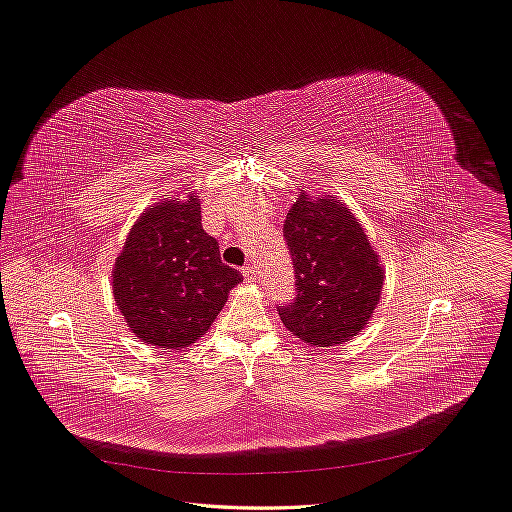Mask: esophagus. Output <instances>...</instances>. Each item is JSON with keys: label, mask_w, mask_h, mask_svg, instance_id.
<instances>
[{"label": "esophagus", "mask_w": 512, "mask_h": 512, "mask_svg": "<svg viewBox=\"0 0 512 512\" xmlns=\"http://www.w3.org/2000/svg\"><path fill=\"white\" fill-rule=\"evenodd\" d=\"M242 276H245L249 282H255V280H257V276H259L257 267H255V265H247V267H242Z\"/></svg>", "instance_id": "1"}]
</instances>
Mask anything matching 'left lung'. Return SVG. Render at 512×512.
I'll return each mask as SVG.
<instances>
[{
	"label": "left lung",
	"mask_w": 512,
	"mask_h": 512,
	"mask_svg": "<svg viewBox=\"0 0 512 512\" xmlns=\"http://www.w3.org/2000/svg\"><path fill=\"white\" fill-rule=\"evenodd\" d=\"M282 232L294 267V299L278 307L282 324L313 346L357 336L380 301L384 270L355 215L330 195L303 193Z\"/></svg>",
	"instance_id": "1"
}]
</instances>
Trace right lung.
<instances>
[{
    "label": "right lung",
    "mask_w": 512,
    "mask_h": 512,
    "mask_svg": "<svg viewBox=\"0 0 512 512\" xmlns=\"http://www.w3.org/2000/svg\"><path fill=\"white\" fill-rule=\"evenodd\" d=\"M112 276L130 330L164 351L201 338L242 280L203 230L195 195L149 207L132 226Z\"/></svg>",
    "instance_id": "1"
}]
</instances>
